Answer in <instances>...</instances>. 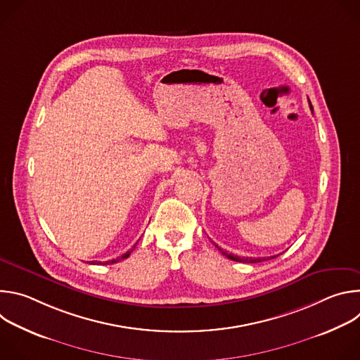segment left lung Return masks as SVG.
Masks as SVG:
<instances>
[{"instance_id": "obj_1", "label": "left lung", "mask_w": 360, "mask_h": 360, "mask_svg": "<svg viewBox=\"0 0 360 360\" xmlns=\"http://www.w3.org/2000/svg\"><path fill=\"white\" fill-rule=\"evenodd\" d=\"M309 105H311V110H314V107H312V104H311V101H309ZM221 252H222V255H225L228 259H232V261H236V262H248V264H256V262H262V261H266L265 258H240V256H238V255H232V253H228V252H225V250H222L219 246H217ZM272 258H275V256H272Z\"/></svg>"}]
</instances>
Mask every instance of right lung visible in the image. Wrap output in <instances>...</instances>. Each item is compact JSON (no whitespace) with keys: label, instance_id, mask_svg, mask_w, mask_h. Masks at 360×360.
<instances>
[{"label":"right lung","instance_id":"obj_1","mask_svg":"<svg viewBox=\"0 0 360 360\" xmlns=\"http://www.w3.org/2000/svg\"><path fill=\"white\" fill-rule=\"evenodd\" d=\"M134 248H135V245H134ZM134 248H132V249H129L128 252H125L122 256H120V258H117V259H112V261H108V262H105L104 265H108V264H117V262H120V261H122V259H127L128 256L131 255V252L134 250ZM91 265H101V262H96V261H91Z\"/></svg>","mask_w":360,"mask_h":360}]
</instances>
